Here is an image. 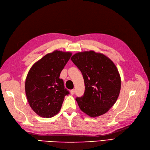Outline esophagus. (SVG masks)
Returning a JSON list of instances; mask_svg holds the SVG:
<instances>
[{"instance_id":"esophagus-1","label":"esophagus","mask_w":150,"mask_h":150,"mask_svg":"<svg viewBox=\"0 0 150 150\" xmlns=\"http://www.w3.org/2000/svg\"><path fill=\"white\" fill-rule=\"evenodd\" d=\"M74 93H75V89H72L71 91V94H74Z\"/></svg>"}]
</instances>
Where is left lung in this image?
Listing matches in <instances>:
<instances>
[{"instance_id":"left-lung-1","label":"left lung","mask_w":150,"mask_h":150,"mask_svg":"<svg viewBox=\"0 0 150 150\" xmlns=\"http://www.w3.org/2000/svg\"><path fill=\"white\" fill-rule=\"evenodd\" d=\"M71 59L84 81V95L76 99L81 110L93 117L105 114L120 93L121 78L116 66L110 58L93 51L76 53Z\"/></svg>"}]
</instances>
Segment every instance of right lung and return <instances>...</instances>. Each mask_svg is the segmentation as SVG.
Wrapping results in <instances>:
<instances>
[{
	"mask_svg": "<svg viewBox=\"0 0 150 150\" xmlns=\"http://www.w3.org/2000/svg\"><path fill=\"white\" fill-rule=\"evenodd\" d=\"M71 55L69 52L54 51L30 69L25 79V94L30 108L39 116L49 118L57 115L69 93L59 76Z\"/></svg>",
	"mask_w": 150,
	"mask_h": 150,
	"instance_id": "1",
	"label": "right lung"
}]
</instances>
